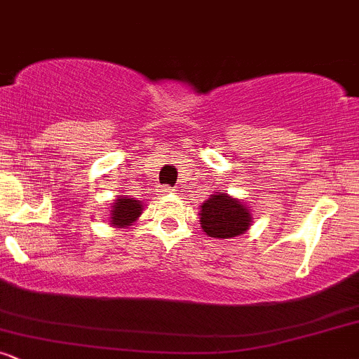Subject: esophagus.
Returning a JSON list of instances; mask_svg holds the SVG:
<instances>
[{
	"instance_id": "34e87169",
	"label": "esophagus",
	"mask_w": 359,
	"mask_h": 359,
	"mask_svg": "<svg viewBox=\"0 0 359 359\" xmlns=\"http://www.w3.org/2000/svg\"><path fill=\"white\" fill-rule=\"evenodd\" d=\"M160 196H167V194H172L174 192V189H170V187H165V185H163L162 189H160Z\"/></svg>"
}]
</instances>
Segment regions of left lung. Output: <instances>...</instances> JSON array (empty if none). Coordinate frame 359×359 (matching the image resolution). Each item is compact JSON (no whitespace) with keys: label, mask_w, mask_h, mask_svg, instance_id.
<instances>
[{"label":"left lung","mask_w":359,"mask_h":359,"mask_svg":"<svg viewBox=\"0 0 359 359\" xmlns=\"http://www.w3.org/2000/svg\"><path fill=\"white\" fill-rule=\"evenodd\" d=\"M199 209L201 228L211 238L231 240L245 234L253 224L248 204L224 191L211 194Z\"/></svg>","instance_id":"1"}]
</instances>
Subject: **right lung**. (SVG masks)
Returning a JSON list of instances; mask_svg holds the SVG:
<instances>
[{
    "mask_svg": "<svg viewBox=\"0 0 359 359\" xmlns=\"http://www.w3.org/2000/svg\"><path fill=\"white\" fill-rule=\"evenodd\" d=\"M143 208L145 205H143L142 201L133 199V197L118 196L109 205L108 222L114 228H128L135 221H138V217L143 212Z\"/></svg>",
    "mask_w": 359,
    "mask_h": 359,
    "instance_id": "obj_1",
    "label": "right lung"
}]
</instances>
